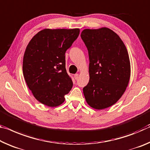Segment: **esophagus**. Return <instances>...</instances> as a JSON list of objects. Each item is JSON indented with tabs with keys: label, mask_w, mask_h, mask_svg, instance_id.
Masks as SVG:
<instances>
[{
	"label": "esophagus",
	"mask_w": 150,
	"mask_h": 150,
	"mask_svg": "<svg viewBox=\"0 0 150 150\" xmlns=\"http://www.w3.org/2000/svg\"><path fill=\"white\" fill-rule=\"evenodd\" d=\"M78 77H79V74H75L74 75V78L75 79L77 80L78 79Z\"/></svg>",
	"instance_id": "34e87169"
}]
</instances>
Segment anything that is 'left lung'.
<instances>
[{"label": "left lung", "instance_id": "1", "mask_svg": "<svg viewBox=\"0 0 150 150\" xmlns=\"http://www.w3.org/2000/svg\"><path fill=\"white\" fill-rule=\"evenodd\" d=\"M81 37L89 58V81L83 88L85 100L93 109L108 108L122 97L129 83L131 66L126 47L107 27L86 28Z\"/></svg>", "mask_w": 150, "mask_h": 150}]
</instances>
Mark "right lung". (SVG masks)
Wrapping results in <instances>:
<instances>
[{
    "instance_id": "add662e5",
    "label": "right lung",
    "mask_w": 150,
    "mask_h": 150,
    "mask_svg": "<svg viewBox=\"0 0 150 150\" xmlns=\"http://www.w3.org/2000/svg\"><path fill=\"white\" fill-rule=\"evenodd\" d=\"M79 32V28H45L27 45L23 57L24 78L35 98L45 105H61L73 87L65 54Z\"/></svg>"
}]
</instances>
